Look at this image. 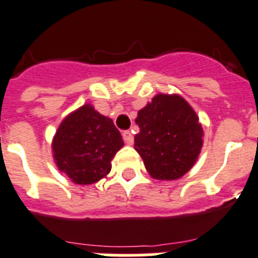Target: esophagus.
Instances as JSON below:
<instances>
[{
	"label": "esophagus",
	"mask_w": 258,
	"mask_h": 258,
	"mask_svg": "<svg viewBox=\"0 0 258 258\" xmlns=\"http://www.w3.org/2000/svg\"><path fill=\"white\" fill-rule=\"evenodd\" d=\"M123 140H124V143H126L127 145H131L132 143H134V136H132L131 132L130 131L123 132Z\"/></svg>",
	"instance_id": "esophagus-1"
}]
</instances>
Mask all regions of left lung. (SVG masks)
Here are the masks:
<instances>
[{
    "label": "left lung",
    "instance_id": "left-lung-1",
    "mask_svg": "<svg viewBox=\"0 0 258 258\" xmlns=\"http://www.w3.org/2000/svg\"><path fill=\"white\" fill-rule=\"evenodd\" d=\"M135 149L152 178L175 180L194 167L204 131L192 106L179 95L158 93L138 111Z\"/></svg>",
    "mask_w": 258,
    "mask_h": 258
}]
</instances>
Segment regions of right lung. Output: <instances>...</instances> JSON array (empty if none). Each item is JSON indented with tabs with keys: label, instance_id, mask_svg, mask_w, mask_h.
I'll return each mask as SVG.
<instances>
[{
	"label": "right lung",
	"instance_id": "1",
	"mask_svg": "<svg viewBox=\"0 0 258 258\" xmlns=\"http://www.w3.org/2000/svg\"><path fill=\"white\" fill-rule=\"evenodd\" d=\"M124 145L113 120L91 104L71 111L51 142L58 170L75 184H93L110 172L111 160Z\"/></svg>",
	"mask_w": 258,
	"mask_h": 258
}]
</instances>
